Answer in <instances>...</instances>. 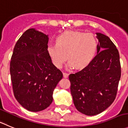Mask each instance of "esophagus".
<instances>
[{
	"label": "esophagus",
	"mask_w": 128,
	"mask_h": 128,
	"mask_svg": "<svg viewBox=\"0 0 128 128\" xmlns=\"http://www.w3.org/2000/svg\"><path fill=\"white\" fill-rule=\"evenodd\" d=\"M63 76H64V78H68V76H69V74L68 72H63Z\"/></svg>",
	"instance_id": "obj_1"
}]
</instances>
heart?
I'll return each mask as SVG.
<instances>
[{
  "mask_svg": "<svg viewBox=\"0 0 128 128\" xmlns=\"http://www.w3.org/2000/svg\"><path fill=\"white\" fill-rule=\"evenodd\" d=\"M96 46L97 42L93 34L69 31L58 35L56 44L47 46V52L57 68H61L68 55L70 66L82 69L92 60Z\"/></svg>",
  "mask_w": 128,
  "mask_h": 128,
  "instance_id": "1",
  "label": "heart"
}]
</instances>
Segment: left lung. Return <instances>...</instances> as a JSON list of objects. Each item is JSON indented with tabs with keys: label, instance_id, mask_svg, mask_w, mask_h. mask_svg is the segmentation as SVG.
I'll use <instances>...</instances> for the list:
<instances>
[{
	"label": "left lung",
	"instance_id": "left-lung-1",
	"mask_svg": "<svg viewBox=\"0 0 128 128\" xmlns=\"http://www.w3.org/2000/svg\"><path fill=\"white\" fill-rule=\"evenodd\" d=\"M97 54L88 66L69 76L76 109L95 116L110 106L116 96L121 75L118 48L107 36L96 33Z\"/></svg>",
	"mask_w": 128,
	"mask_h": 128
}]
</instances>
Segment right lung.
<instances>
[{"label": "right lung", "mask_w": 128, "mask_h": 128, "mask_svg": "<svg viewBox=\"0 0 128 128\" xmlns=\"http://www.w3.org/2000/svg\"><path fill=\"white\" fill-rule=\"evenodd\" d=\"M48 35L28 30L16 44L10 59L14 95L32 112L43 110L51 104L54 90L63 77L48 54Z\"/></svg>", "instance_id": "obj_1"}]
</instances>
